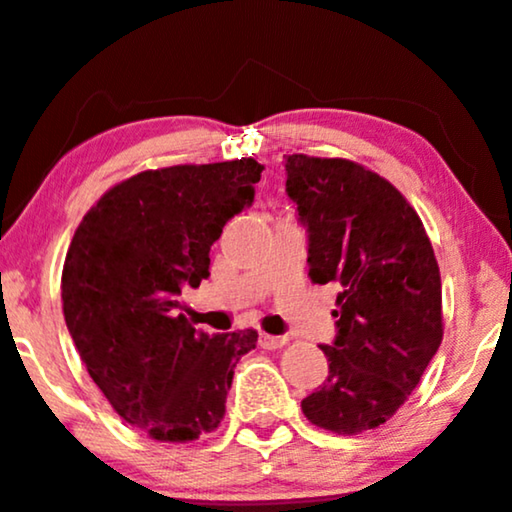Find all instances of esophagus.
Returning a JSON list of instances; mask_svg holds the SVG:
<instances>
[{
    "instance_id": "1",
    "label": "esophagus",
    "mask_w": 512,
    "mask_h": 512,
    "mask_svg": "<svg viewBox=\"0 0 512 512\" xmlns=\"http://www.w3.org/2000/svg\"><path fill=\"white\" fill-rule=\"evenodd\" d=\"M288 343L286 336H272V334H260V346L264 350H276V348H283Z\"/></svg>"
}]
</instances>
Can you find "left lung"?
<instances>
[{"instance_id": "1", "label": "left lung", "mask_w": 512, "mask_h": 512, "mask_svg": "<svg viewBox=\"0 0 512 512\" xmlns=\"http://www.w3.org/2000/svg\"><path fill=\"white\" fill-rule=\"evenodd\" d=\"M286 174L310 233V279L341 288L336 341L322 346L329 377L303 412L326 432L362 434L396 415L441 346L439 264L415 207L384 176L310 155H286Z\"/></svg>"}]
</instances>
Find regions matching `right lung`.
<instances>
[{
	"label": "right lung",
	"instance_id": "obj_1",
	"mask_svg": "<svg viewBox=\"0 0 512 512\" xmlns=\"http://www.w3.org/2000/svg\"><path fill=\"white\" fill-rule=\"evenodd\" d=\"M252 157L140 171L109 188L73 233L61 305L80 360L116 415L155 441L188 443L224 420L233 367L257 331H195L181 291L209 276V248L250 205Z\"/></svg>",
	"mask_w": 512,
	"mask_h": 512
}]
</instances>
